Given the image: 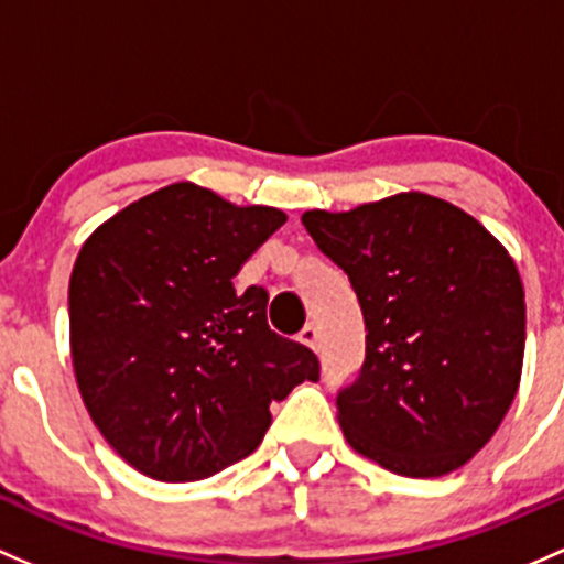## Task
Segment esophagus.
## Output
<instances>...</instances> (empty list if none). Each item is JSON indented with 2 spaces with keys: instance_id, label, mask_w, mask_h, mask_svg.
<instances>
[{
  "instance_id": "obj_1",
  "label": "esophagus",
  "mask_w": 564,
  "mask_h": 564,
  "mask_svg": "<svg viewBox=\"0 0 564 564\" xmlns=\"http://www.w3.org/2000/svg\"><path fill=\"white\" fill-rule=\"evenodd\" d=\"M299 339L304 341L306 347H312V350H315V352L321 350V330H317L315 325H306V328L299 334Z\"/></svg>"
}]
</instances>
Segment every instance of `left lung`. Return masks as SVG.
<instances>
[{
    "label": "left lung",
    "mask_w": 564,
    "mask_h": 564,
    "mask_svg": "<svg viewBox=\"0 0 564 564\" xmlns=\"http://www.w3.org/2000/svg\"><path fill=\"white\" fill-rule=\"evenodd\" d=\"M301 223L350 276L367 325L364 367L336 393L347 443L408 478L454 473L519 391L527 306L513 258L478 219L423 193Z\"/></svg>",
    "instance_id": "1"
}]
</instances>
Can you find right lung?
Here are the masks:
<instances>
[{"label": "right lung", "mask_w": 564, "mask_h": 564, "mask_svg": "<svg viewBox=\"0 0 564 564\" xmlns=\"http://www.w3.org/2000/svg\"><path fill=\"white\" fill-rule=\"evenodd\" d=\"M284 214L178 182L102 223L69 276V347L91 421L154 480H200L249 456L271 402L321 380L310 347L269 328V293L234 288Z\"/></svg>", "instance_id": "1"}]
</instances>
